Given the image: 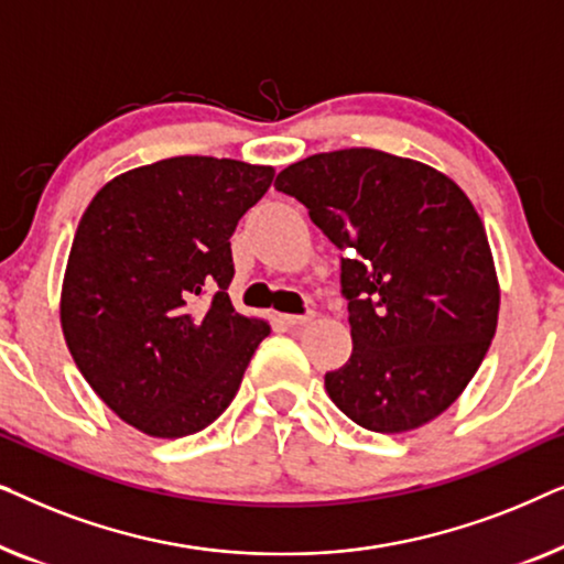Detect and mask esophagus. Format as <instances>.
Returning a JSON list of instances; mask_svg holds the SVG:
<instances>
[{
  "instance_id": "34e87169",
  "label": "esophagus",
  "mask_w": 564,
  "mask_h": 564,
  "mask_svg": "<svg viewBox=\"0 0 564 564\" xmlns=\"http://www.w3.org/2000/svg\"><path fill=\"white\" fill-rule=\"evenodd\" d=\"M280 318H282V323H288V326H303V323L313 321V313H305V315H290V313H284V315H280Z\"/></svg>"
}]
</instances>
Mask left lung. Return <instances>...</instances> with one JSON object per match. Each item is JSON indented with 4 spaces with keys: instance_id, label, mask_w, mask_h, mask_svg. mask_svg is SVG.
I'll use <instances>...</instances> for the list:
<instances>
[{
    "instance_id": "left-lung-1",
    "label": "left lung",
    "mask_w": 564,
    "mask_h": 564,
    "mask_svg": "<svg viewBox=\"0 0 564 564\" xmlns=\"http://www.w3.org/2000/svg\"><path fill=\"white\" fill-rule=\"evenodd\" d=\"M346 251L351 357L328 398L361 429L403 434L434 421L482 365L500 288L469 197L421 161L375 149L315 153L276 174Z\"/></svg>"
}]
</instances>
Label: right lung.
Segmentation results:
<instances>
[{"label":"right lung","mask_w":564,"mask_h":564,"mask_svg":"<svg viewBox=\"0 0 564 564\" xmlns=\"http://www.w3.org/2000/svg\"><path fill=\"white\" fill-rule=\"evenodd\" d=\"M272 166L174 156L97 192L61 290L68 351L122 421L156 438L203 431L230 405L269 323L236 313L230 236Z\"/></svg>","instance_id":"1"}]
</instances>
